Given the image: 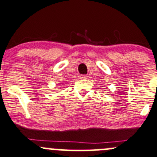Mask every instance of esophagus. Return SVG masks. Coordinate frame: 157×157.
<instances>
[{"label":"esophagus","instance_id":"esophagus-1","mask_svg":"<svg viewBox=\"0 0 157 157\" xmlns=\"http://www.w3.org/2000/svg\"><path fill=\"white\" fill-rule=\"evenodd\" d=\"M80 79H81V80H85V79H87V76L86 75H80Z\"/></svg>","mask_w":157,"mask_h":157}]
</instances>
